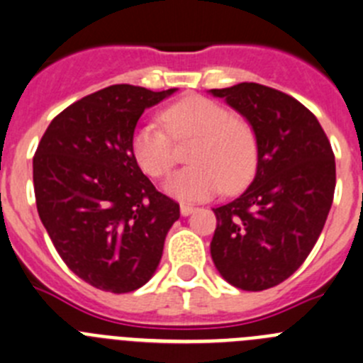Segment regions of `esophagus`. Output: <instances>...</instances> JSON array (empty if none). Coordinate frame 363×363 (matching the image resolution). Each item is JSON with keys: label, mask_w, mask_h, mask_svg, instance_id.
Masks as SVG:
<instances>
[{"label": "esophagus", "mask_w": 363, "mask_h": 363, "mask_svg": "<svg viewBox=\"0 0 363 363\" xmlns=\"http://www.w3.org/2000/svg\"><path fill=\"white\" fill-rule=\"evenodd\" d=\"M193 211H195V207L189 206V203H181V214H182V216H189Z\"/></svg>", "instance_id": "1"}]
</instances>
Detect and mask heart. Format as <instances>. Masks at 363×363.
<instances>
[{
	"label": "heart",
	"mask_w": 363,
	"mask_h": 363,
	"mask_svg": "<svg viewBox=\"0 0 363 363\" xmlns=\"http://www.w3.org/2000/svg\"><path fill=\"white\" fill-rule=\"evenodd\" d=\"M161 122H145L131 138L138 167L150 177H164L175 164L172 140L196 138L189 161L164 182V191L186 202L211 199L227 188L238 191L250 182L257 167V140L252 128L206 97H188L161 113Z\"/></svg>",
	"instance_id": "heart-1"
}]
</instances>
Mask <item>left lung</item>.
<instances>
[{
  "label": "left lung",
  "instance_id": "obj_1",
  "mask_svg": "<svg viewBox=\"0 0 363 363\" xmlns=\"http://www.w3.org/2000/svg\"><path fill=\"white\" fill-rule=\"evenodd\" d=\"M246 118L257 172L242 195L216 207L211 257L242 291L289 279L314 248L335 191V156L318 118L294 97L259 83L213 88Z\"/></svg>",
  "mask_w": 363,
  "mask_h": 363
}]
</instances>
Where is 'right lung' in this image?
I'll use <instances>...</instances> for the list:
<instances>
[{
    "label": "right lung",
    "instance_id": "add662e5",
    "mask_svg": "<svg viewBox=\"0 0 363 363\" xmlns=\"http://www.w3.org/2000/svg\"><path fill=\"white\" fill-rule=\"evenodd\" d=\"M177 88L113 84L56 115L33 157L37 211L56 252L81 280L122 294L160 266L179 203L154 188L131 150L147 108Z\"/></svg>",
    "mask_w": 363,
    "mask_h": 363
}]
</instances>
